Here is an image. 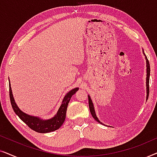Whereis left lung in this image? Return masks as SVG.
<instances>
[{
	"label": "left lung",
	"instance_id": "8db88e82",
	"mask_svg": "<svg viewBox=\"0 0 157 157\" xmlns=\"http://www.w3.org/2000/svg\"><path fill=\"white\" fill-rule=\"evenodd\" d=\"M144 54L145 55L144 52ZM145 58H146V60H147V99H148V97H149V76H150V66H149V60H148L147 56H145ZM89 97V109H90V112H91L92 117L94 119L96 120V121L99 122V123L102 124L101 122L98 119L97 117L96 116V113H95V111H94V105H93V102H92V101L91 99V98H90V96H88Z\"/></svg>",
	"mask_w": 157,
	"mask_h": 157
}]
</instances>
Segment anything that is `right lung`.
<instances>
[{
  "label": "right lung",
  "mask_w": 157,
  "mask_h": 157,
  "mask_svg": "<svg viewBox=\"0 0 157 157\" xmlns=\"http://www.w3.org/2000/svg\"><path fill=\"white\" fill-rule=\"evenodd\" d=\"M78 90V88L72 89L66 94L64 97L62 104L58 111L56 114L52 119L48 120H42L38 117H34L32 116L28 115L26 113H23L21 111L16 103H15L13 96L11 87H10V81H9V96L10 100L11 103V106L15 113L18 116V117L25 123L31 129L38 133H48L56 131L61 127L62 124H63L66 119V113L67 110V106L68 102L70 101L71 98L76 92Z\"/></svg>",
  "instance_id": "right-lung-1"
}]
</instances>
